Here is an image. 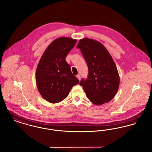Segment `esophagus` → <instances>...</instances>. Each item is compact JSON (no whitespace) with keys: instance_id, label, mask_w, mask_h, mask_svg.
Returning <instances> with one entry per match:
<instances>
[{"instance_id":"esophagus-1","label":"esophagus","mask_w":152,"mask_h":152,"mask_svg":"<svg viewBox=\"0 0 152 152\" xmlns=\"http://www.w3.org/2000/svg\"><path fill=\"white\" fill-rule=\"evenodd\" d=\"M77 78L80 80V75H79V74L77 75Z\"/></svg>"}]
</instances>
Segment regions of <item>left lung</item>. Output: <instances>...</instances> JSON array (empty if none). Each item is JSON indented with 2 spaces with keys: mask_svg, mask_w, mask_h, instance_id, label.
<instances>
[{
  "mask_svg": "<svg viewBox=\"0 0 152 152\" xmlns=\"http://www.w3.org/2000/svg\"><path fill=\"white\" fill-rule=\"evenodd\" d=\"M77 48H80L88 69V78L80 83L86 96L96 105L109 102L120 85L119 74L112 56L101 42L87 38L80 39Z\"/></svg>",
  "mask_w": 152,
  "mask_h": 152,
  "instance_id": "left-lung-1",
  "label": "left lung"
}]
</instances>
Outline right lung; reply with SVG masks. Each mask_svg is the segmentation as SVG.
<instances>
[{
    "mask_svg": "<svg viewBox=\"0 0 152 152\" xmlns=\"http://www.w3.org/2000/svg\"><path fill=\"white\" fill-rule=\"evenodd\" d=\"M76 42L69 37L56 38L41 56L36 70V83L40 95L50 103L63 101L80 82L65 59Z\"/></svg>",
    "mask_w": 152,
    "mask_h": 152,
    "instance_id": "1",
    "label": "right lung"
}]
</instances>
